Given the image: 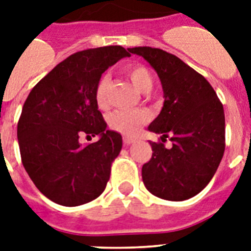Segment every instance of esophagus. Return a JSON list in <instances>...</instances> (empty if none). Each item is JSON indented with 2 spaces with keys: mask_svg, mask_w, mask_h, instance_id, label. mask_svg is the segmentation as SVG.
I'll list each match as a JSON object with an SVG mask.
<instances>
[{
  "mask_svg": "<svg viewBox=\"0 0 251 251\" xmlns=\"http://www.w3.org/2000/svg\"><path fill=\"white\" fill-rule=\"evenodd\" d=\"M134 142H135V139H133V138H127V137L124 138V145L125 146H130L131 143H134Z\"/></svg>",
  "mask_w": 251,
  "mask_h": 251,
  "instance_id": "1",
  "label": "esophagus"
}]
</instances>
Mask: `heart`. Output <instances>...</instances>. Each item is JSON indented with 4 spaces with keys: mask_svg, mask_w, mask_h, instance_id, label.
Here are the masks:
<instances>
[{
    "mask_svg": "<svg viewBox=\"0 0 251 251\" xmlns=\"http://www.w3.org/2000/svg\"><path fill=\"white\" fill-rule=\"evenodd\" d=\"M126 74L138 91L147 94L152 90L153 76L149 69H146L145 66H131L126 70ZM108 83H109V76L102 75L99 79L96 90H95V100L99 108L101 109L106 106ZM149 113L143 109L116 110L108 117V124L110 129L126 137H133L139 131L142 126L149 121Z\"/></svg>",
    "mask_w": 251,
    "mask_h": 251,
    "instance_id": "heart-1",
    "label": "heart"
}]
</instances>
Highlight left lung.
I'll return each mask as SVG.
<instances>
[{
    "instance_id": "8db88e82",
    "label": "left lung",
    "mask_w": 251,
    "mask_h": 251,
    "mask_svg": "<svg viewBox=\"0 0 251 251\" xmlns=\"http://www.w3.org/2000/svg\"><path fill=\"white\" fill-rule=\"evenodd\" d=\"M143 57L161 82L164 105L149 126L171 135L172 147L150 142L152 157L142 167L146 189L161 199L185 201L204 189L226 150V117L207 79L175 54L151 47L129 48Z\"/></svg>"
}]
</instances>
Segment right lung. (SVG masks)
Segmentation results:
<instances>
[{"label":"right lung","mask_w":251,"mask_h":251,"mask_svg":"<svg viewBox=\"0 0 251 251\" xmlns=\"http://www.w3.org/2000/svg\"><path fill=\"white\" fill-rule=\"evenodd\" d=\"M129 56L120 45L76 52L29 92L17 130L22 163L52 202L80 206L105 189L122 137L106 127L95 90L106 69ZM84 133L98 135V142L82 145L79 138Z\"/></svg>","instance_id":"1"}]
</instances>
